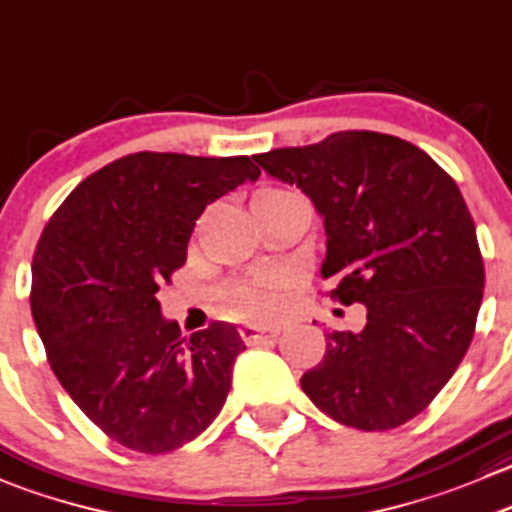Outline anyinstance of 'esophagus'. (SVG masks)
Instances as JSON below:
<instances>
[{
  "mask_svg": "<svg viewBox=\"0 0 512 512\" xmlns=\"http://www.w3.org/2000/svg\"><path fill=\"white\" fill-rule=\"evenodd\" d=\"M240 335H242V340L250 342V345H255V342H262V340H275V337L280 335V327L242 325L240 327Z\"/></svg>",
  "mask_w": 512,
  "mask_h": 512,
  "instance_id": "34e87169",
  "label": "esophagus"
}]
</instances>
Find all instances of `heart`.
Masks as SVG:
<instances>
[{"label": "heart", "instance_id": "1", "mask_svg": "<svg viewBox=\"0 0 512 512\" xmlns=\"http://www.w3.org/2000/svg\"><path fill=\"white\" fill-rule=\"evenodd\" d=\"M285 190H262L260 195H277ZM280 302V280L275 275H260L257 280L240 282L227 290V305L232 312L247 320H265L277 310Z\"/></svg>", "mask_w": 512, "mask_h": 512}]
</instances>
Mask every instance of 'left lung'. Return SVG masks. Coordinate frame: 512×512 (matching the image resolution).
Instances as JSON below:
<instances>
[{"instance_id": "1", "label": "left lung", "mask_w": 512, "mask_h": 512, "mask_svg": "<svg viewBox=\"0 0 512 512\" xmlns=\"http://www.w3.org/2000/svg\"><path fill=\"white\" fill-rule=\"evenodd\" d=\"M255 162L310 197L325 225L330 295L367 310L360 332L327 335L302 390L347 428L408 423L458 370L483 300V257L458 185L420 147L365 130Z\"/></svg>"}]
</instances>
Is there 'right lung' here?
<instances>
[{
	"label": "right lung",
	"instance_id": "obj_1",
	"mask_svg": "<svg viewBox=\"0 0 512 512\" xmlns=\"http://www.w3.org/2000/svg\"><path fill=\"white\" fill-rule=\"evenodd\" d=\"M257 177L250 157L137 152L79 182L44 227L34 325L62 388L114 443L170 453L225 405L240 332L212 322L182 337L155 295L205 207Z\"/></svg>",
	"mask_w": 512,
	"mask_h": 512
}]
</instances>
